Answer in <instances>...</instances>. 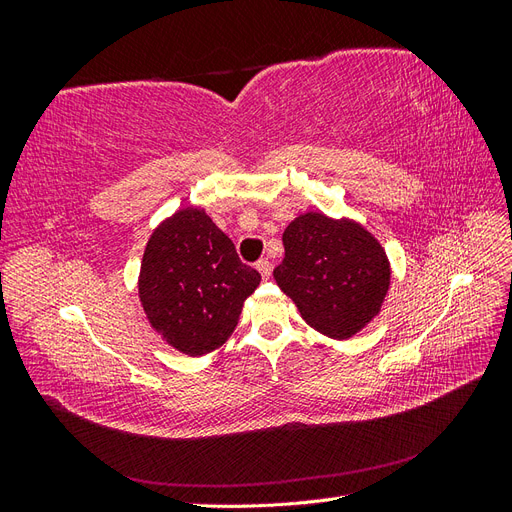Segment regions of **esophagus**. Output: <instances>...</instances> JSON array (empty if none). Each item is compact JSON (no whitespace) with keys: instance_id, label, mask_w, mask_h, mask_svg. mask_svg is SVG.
<instances>
[{"instance_id":"34e87169","label":"esophagus","mask_w":512,"mask_h":512,"mask_svg":"<svg viewBox=\"0 0 512 512\" xmlns=\"http://www.w3.org/2000/svg\"><path fill=\"white\" fill-rule=\"evenodd\" d=\"M256 269H258V273L262 275V280H269V277H271V271H273V267H271V262H269L267 258H262V260H258V262H256Z\"/></svg>"}]
</instances>
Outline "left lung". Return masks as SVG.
Returning <instances> with one entry per match:
<instances>
[{
	"mask_svg": "<svg viewBox=\"0 0 512 512\" xmlns=\"http://www.w3.org/2000/svg\"><path fill=\"white\" fill-rule=\"evenodd\" d=\"M282 239L286 256L273 277L309 327L346 339L380 312L391 267L363 226L312 211L290 222Z\"/></svg>",
	"mask_w": 512,
	"mask_h": 512,
	"instance_id": "obj_1",
	"label": "left lung"
}]
</instances>
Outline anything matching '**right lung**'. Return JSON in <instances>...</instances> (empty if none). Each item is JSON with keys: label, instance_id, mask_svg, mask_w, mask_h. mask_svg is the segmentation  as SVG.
Listing matches in <instances>:
<instances>
[{"label": "right lung", "instance_id": "add662e5", "mask_svg": "<svg viewBox=\"0 0 512 512\" xmlns=\"http://www.w3.org/2000/svg\"><path fill=\"white\" fill-rule=\"evenodd\" d=\"M260 273L243 265L235 243L200 209L164 220L145 247L138 294L166 344L203 356L235 331Z\"/></svg>", "mask_w": 512, "mask_h": 512}]
</instances>
